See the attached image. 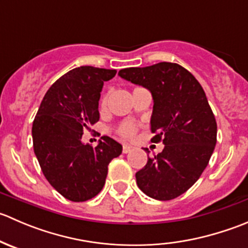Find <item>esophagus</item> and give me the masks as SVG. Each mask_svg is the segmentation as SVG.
I'll use <instances>...</instances> for the list:
<instances>
[{
    "instance_id": "1",
    "label": "esophagus",
    "mask_w": 248,
    "mask_h": 248,
    "mask_svg": "<svg viewBox=\"0 0 248 248\" xmlns=\"http://www.w3.org/2000/svg\"><path fill=\"white\" fill-rule=\"evenodd\" d=\"M132 151V146H129V145H124L122 146V152L124 154H128V152Z\"/></svg>"
}]
</instances>
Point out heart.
Returning <instances> with one entry per match:
<instances>
[{
    "label": "heart",
    "mask_w": 248,
    "mask_h": 248,
    "mask_svg": "<svg viewBox=\"0 0 248 248\" xmlns=\"http://www.w3.org/2000/svg\"><path fill=\"white\" fill-rule=\"evenodd\" d=\"M107 102H108V97L103 96V98L101 99V108H106ZM137 131H138V127H137L136 124L133 122H122L117 126L116 128V133L119 134L121 138L124 139H131L136 136Z\"/></svg>",
    "instance_id": "heart-1"
}]
</instances>
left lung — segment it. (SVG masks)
Wrapping results in <instances>:
<instances>
[{
	"mask_svg": "<svg viewBox=\"0 0 248 248\" xmlns=\"http://www.w3.org/2000/svg\"><path fill=\"white\" fill-rule=\"evenodd\" d=\"M119 76L151 91V141L166 145L161 154L147 157L136 174L137 185L157 201L177 198L201 177L217 141L206 94L191 72L172 62L124 68Z\"/></svg>",
	"mask_w": 248,
	"mask_h": 248,
	"instance_id": "left-lung-1",
	"label": "left lung"
}]
</instances>
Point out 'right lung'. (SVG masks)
<instances>
[{"instance_id": "obj_1", "label": "right lung", "mask_w": 248, "mask_h": 248, "mask_svg": "<svg viewBox=\"0 0 248 248\" xmlns=\"http://www.w3.org/2000/svg\"><path fill=\"white\" fill-rule=\"evenodd\" d=\"M115 69L81 66L57 79L47 90L32 124L33 150L49 184L72 202L96 197L106 184L108 166L122 146L102 137L97 146L81 142L85 131L99 120L104 81Z\"/></svg>"}]
</instances>
